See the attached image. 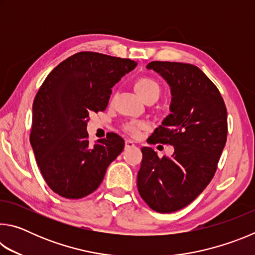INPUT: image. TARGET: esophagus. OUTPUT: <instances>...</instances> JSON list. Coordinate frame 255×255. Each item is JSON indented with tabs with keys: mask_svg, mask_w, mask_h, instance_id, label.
<instances>
[{
	"mask_svg": "<svg viewBox=\"0 0 255 255\" xmlns=\"http://www.w3.org/2000/svg\"><path fill=\"white\" fill-rule=\"evenodd\" d=\"M132 147H135V143H133V141L130 139H127L126 143H125V149H129Z\"/></svg>",
	"mask_w": 255,
	"mask_h": 255,
	"instance_id": "1",
	"label": "esophagus"
}]
</instances>
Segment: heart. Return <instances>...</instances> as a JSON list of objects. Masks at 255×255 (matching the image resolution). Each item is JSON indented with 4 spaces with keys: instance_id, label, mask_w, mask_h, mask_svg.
Returning a JSON list of instances; mask_svg holds the SVG:
<instances>
[{
    "instance_id": "b5f03b06",
    "label": "heart",
    "mask_w": 255,
    "mask_h": 255,
    "mask_svg": "<svg viewBox=\"0 0 255 255\" xmlns=\"http://www.w3.org/2000/svg\"><path fill=\"white\" fill-rule=\"evenodd\" d=\"M133 89H135L138 97L144 101L148 100L149 98L157 99L159 97V93H161V89H159L157 82L150 79V77H139L133 84ZM141 128H143V125L140 124H128L125 127V129L133 136H137Z\"/></svg>"
}]
</instances>
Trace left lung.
Wrapping results in <instances>:
<instances>
[{"mask_svg":"<svg viewBox=\"0 0 255 255\" xmlns=\"http://www.w3.org/2000/svg\"><path fill=\"white\" fill-rule=\"evenodd\" d=\"M146 68L171 90V114L147 141L172 145L174 153L159 158L153 148H141L137 188L153 210L173 213L191 204L213 179L226 144L227 110L218 89L197 66L152 62Z\"/></svg>","mask_w":255,"mask_h":255,"instance_id":"8db88e82","label":"left lung"}]
</instances>
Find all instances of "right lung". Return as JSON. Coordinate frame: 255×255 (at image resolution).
<instances>
[{
    "mask_svg": "<svg viewBox=\"0 0 255 255\" xmlns=\"http://www.w3.org/2000/svg\"><path fill=\"white\" fill-rule=\"evenodd\" d=\"M137 63L81 51L58 64L32 105L30 144L46 183L57 195L80 199L99 188L125 141L111 132L93 146L86 126L92 112L106 110L111 89Z\"/></svg>",
    "mask_w": 255,
    "mask_h": 255,
    "instance_id": "obj_1",
    "label": "right lung"
}]
</instances>
